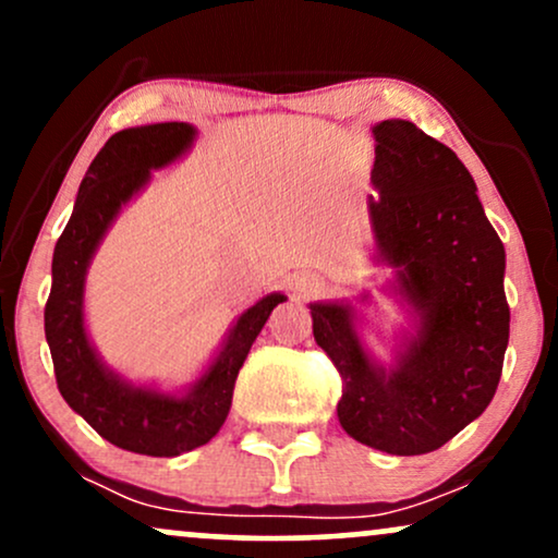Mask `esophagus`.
<instances>
[{
  "label": "esophagus",
  "mask_w": 558,
  "mask_h": 558,
  "mask_svg": "<svg viewBox=\"0 0 558 558\" xmlns=\"http://www.w3.org/2000/svg\"><path fill=\"white\" fill-rule=\"evenodd\" d=\"M319 288V283L315 278H296L293 280V291L299 293V296H312Z\"/></svg>",
  "instance_id": "34e87169"
}]
</instances>
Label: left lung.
<instances>
[{
    "mask_svg": "<svg viewBox=\"0 0 558 558\" xmlns=\"http://www.w3.org/2000/svg\"><path fill=\"white\" fill-rule=\"evenodd\" d=\"M375 168L367 196L383 293L407 325L380 362L364 341L354 301H312V332L343 377L341 427L360 444L393 453H430L488 409L509 343L506 252L485 217L462 159L409 120L373 125Z\"/></svg>",
    "mask_w": 558,
    "mask_h": 558,
    "instance_id": "obj_1",
    "label": "left lung"
}]
</instances>
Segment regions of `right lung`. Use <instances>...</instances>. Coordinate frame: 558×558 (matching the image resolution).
Listing matches in <instances>:
<instances>
[{"instance_id": "add662e5", "label": "right lung", "mask_w": 558, "mask_h": 558, "mask_svg": "<svg viewBox=\"0 0 558 558\" xmlns=\"http://www.w3.org/2000/svg\"><path fill=\"white\" fill-rule=\"evenodd\" d=\"M196 136L191 123H151L125 128L101 146L54 246L52 293L44 310V332L62 399L101 438L144 457H181L215 438L230 412L248 349L270 312L286 301V293L275 291L243 310L202 375L175 390L128 380L96 351L83 306L96 248L120 213L151 183L155 170L181 162Z\"/></svg>"}]
</instances>
